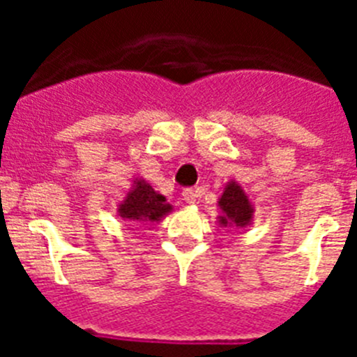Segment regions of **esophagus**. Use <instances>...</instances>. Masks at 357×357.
I'll list each match as a JSON object with an SVG mask.
<instances>
[{"mask_svg": "<svg viewBox=\"0 0 357 357\" xmlns=\"http://www.w3.org/2000/svg\"><path fill=\"white\" fill-rule=\"evenodd\" d=\"M182 198H184L185 204H189V206H195L198 200V195L195 189L189 188V189H184V191H182Z\"/></svg>", "mask_w": 357, "mask_h": 357, "instance_id": "1", "label": "esophagus"}]
</instances>
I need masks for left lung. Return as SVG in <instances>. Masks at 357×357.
Returning a JSON list of instances; mask_svg holds the SVG:
<instances>
[{
  "mask_svg": "<svg viewBox=\"0 0 357 357\" xmlns=\"http://www.w3.org/2000/svg\"><path fill=\"white\" fill-rule=\"evenodd\" d=\"M218 207L222 211V214L218 216V225L220 227H243L250 225L254 220V206L248 195L245 193V189L241 184L236 181H229L223 188L222 197L218 198Z\"/></svg>",
  "mask_w": 357,
  "mask_h": 357,
  "instance_id": "1",
  "label": "left lung"
}]
</instances>
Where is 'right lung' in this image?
<instances>
[{
  "label": "right lung",
  "mask_w": 357,
  "mask_h": 357,
  "mask_svg": "<svg viewBox=\"0 0 357 357\" xmlns=\"http://www.w3.org/2000/svg\"><path fill=\"white\" fill-rule=\"evenodd\" d=\"M173 206L164 195L151 188L144 178L134 176L132 185L125 198L118 204V216L127 222H137L143 225H155L168 216Z\"/></svg>",
  "instance_id": "right-lung-1"
}]
</instances>
